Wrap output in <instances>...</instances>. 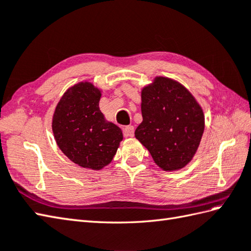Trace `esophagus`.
I'll return each mask as SVG.
<instances>
[{
    "label": "esophagus",
    "instance_id": "1",
    "mask_svg": "<svg viewBox=\"0 0 251 251\" xmlns=\"http://www.w3.org/2000/svg\"><path fill=\"white\" fill-rule=\"evenodd\" d=\"M134 132H135L134 126L128 125V126H126L125 128H124V135H125V137H132V136H134Z\"/></svg>",
    "mask_w": 251,
    "mask_h": 251
}]
</instances>
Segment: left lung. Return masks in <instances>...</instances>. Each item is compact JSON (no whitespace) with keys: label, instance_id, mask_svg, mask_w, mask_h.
<instances>
[{"label":"left lung","instance_id":"obj_1","mask_svg":"<svg viewBox=\"0 0 251 251\" xmlns=\"http://www.w3.org/2000/svg\"><path fill=\"white\" fill-rule=\"evenodd\" d=\"M142 122L135 137L165 172L185 167L194 157L205 129V115L188 88L166 76L141 89Z\"/></svg>","mask_w":251,"mask_h":251}]
</instances>
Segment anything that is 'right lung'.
<instances>
[{
    "instance_id": "1",
    "label": "right lung",
    "mask_w": 251,
    "mask_h": 251,
    "mask_svg": "<svg viewBox=\"0 0 251 251\" xmlns=\"http://www.w3.org/2000/svg\"><path fill=\"white\" fill-rule=\"evenodd\" d=\"M100 88L83 81L67 89L52 115L57 146L78 166L101 170L108 166L123 140L119 126L105 120L99 109Z\"/></svg>"
}]
</instances>
